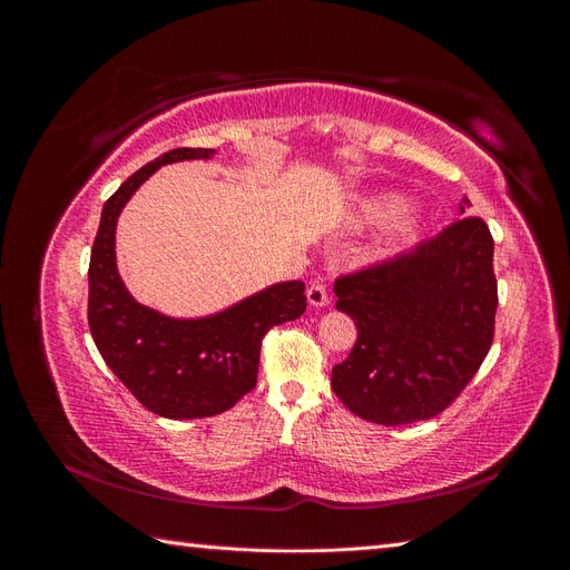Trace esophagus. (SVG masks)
Here are the masks:
<instances>
[{
    "mask_svg": "<svg viewBox=\"0 0 570 570\" xmlns=\"http://www.w3.org/2000/svg\"><path fill=\"white\" fill-rule=\"evenodd\" d=\"M306 299H308V304L316 306V308H323V306H327V302H331V297H327L325 285L318 283V281H314L312 285L306 287Z\"/></svg>",
    "mask_w": 570,
    "mask_h": 570,
    "instance_id": "obj_1",
    "label": "esophagus"
}]
</instances>
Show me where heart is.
I'll list each match as a JSON object with an SVG mask.
<instances>
[{"label": "heart", "mask_w": 570, "mask_h": 570, "mask_svg": "<svg viewBox=\"0 0 570 570\" xmlns=\"http://www.w3.org/2000/svg\"><path fill=\"white\" fill-rule=\"evenodd\" d=\"M404 214L406 202L402 197L383 195L361 204L356 209V220L361 226H390V223H396ZM404 226H409V220H404Z\"/></svg>", "instance_id": "b5f03b06"}]
</instances>
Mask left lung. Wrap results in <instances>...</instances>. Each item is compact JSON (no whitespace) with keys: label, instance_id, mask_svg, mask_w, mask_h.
Segmentation results:
<instances>
[{"label":"left lung","instance_id":"8db88e82","mask_svg":"<svg viewBox=\"0 0 570 570\" xmlns=\"http://www.w3.org/2000/svg\"><path fill=\"white\" fill-rule=\"evenodd\" d=\"M469 206L463 197L459 212ZM492 256L488 223L461 216L413 252L340 278L337 308L358 331L333 368L342 404L377 425L425 421L450 406L492 347Z\"/></svg>","mask_w":570,"mask_h":570}]
</instances>
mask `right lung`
Masks as SVG:
<instances>
[{
  "instance_id": "1",
  "label": "right lung",
  "mask_w": 570,
  "mask_h": 570,
  "mask_svg": "<svg viewBox=\"0 0 570 570\" xmlns=\"http://www.w3.org/2000/svg\"><path fill=\"white\" fill-rule=\"evenodd\" d=\"M216 149H170L132 174L101 209L90 256L88 323L101 358L137 402L164 419H206L228 411L256 385L262 340L273 325L304 314L302 281L264 287L223 312L174 318L137 302L116 266V223L157 168L212 159Z\"/></svg>"
}]
</instances>
